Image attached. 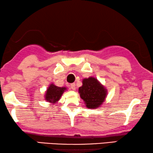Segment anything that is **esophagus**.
<instances>
[{
    "label": "esophagus",
    "instance_id": "esophagus-1",
    "mask_svg": "<svg viewBox=\"0 0 153 153\" xmlns=\"http://www.w3.org/2000/svg\"><path fill=\"white\" fill-rule=\"evenodd\" d=\"M70 87H71V88H72L73 91H74L75 89H76V84H75L74 83H71L70 84Z\"/></svg>",
    "mask_w": 153,
    "mask_h": 153
}]
</instances>
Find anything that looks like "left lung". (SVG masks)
Here are the masks:
<instances>
[{"instance_id":"left-lung-1","label":"left lung","mask_w":153,"mask_h":153,"mask_svg":"<svg viewBox=\"0 0 153 153\" xmlns=\"http://www.w3.org/2000/svg\"><path fill=\"white\" fill-rule=\"evenodd\" d=\"M82 86L79 88L80 97L89 108H97L102 105L106 97V89L94 77L83 80Z\"/></svg>"}]
</instances>
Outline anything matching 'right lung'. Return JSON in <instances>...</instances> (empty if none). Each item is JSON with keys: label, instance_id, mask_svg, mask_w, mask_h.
I'll return each mask as SVG.
<instances>
[{"label": "right lung", "instance_id": "1", "mask_svg": "<svg viewBox=\"0 0 153 153\" xmlns=\"http://www.w3.org/2000/svg\"><path fill=\"white\" fill-rule=\"evenodd\" d=\"M67 88L65 87H58L54 84H51L46 92L45 99L47 101L54 104L60 100L62 93Z\"/></svg>", "mask_w": 153, "mask_h": 153}]
</instances>
